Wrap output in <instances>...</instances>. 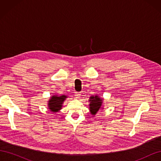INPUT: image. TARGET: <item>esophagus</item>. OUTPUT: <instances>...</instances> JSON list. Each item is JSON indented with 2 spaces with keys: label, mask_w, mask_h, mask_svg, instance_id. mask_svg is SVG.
Listing matches in <instances>:
<instances>
[{
  "label": "esophagus",
  "mask_w": 161,
  "mask_h": 161,
  "mask_svg": "<svg viewBox=\"0 0 161 161\" xmlns=\"http://www.w3.org/2000/svg\"><path fill=\"white\" fill-rule=\"evenodd\" d=\"M80 95H81V94H80V92H76L75 94V96L76 99H79L80 97Z\"/></svg>",
  "instance_id": "34e87169"
}]
</instances>
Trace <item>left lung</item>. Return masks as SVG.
Masks as SVG:
<instances>
[{
    "instance_id": "left-lung-1",
    "label": "left lung",
    "mask_w": 161,
    "mask_h": 161,
    "mask_svg": "<svg viewBox=\"0 0 161 161\" xmlns=\"http://www.w3.org/2000/svg\"><path fill=\"white\" fill-rule=\"evenodd\" d=\"M89 109L91 114L95 116L101 108H102V104H103V99H101L98 95L91 96L89 99Z\"/></svg>"
}]
</instances>
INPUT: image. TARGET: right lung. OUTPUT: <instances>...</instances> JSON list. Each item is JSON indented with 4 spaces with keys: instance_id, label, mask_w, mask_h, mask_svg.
Here are the masks:
<instances>
[{
    "instance_id": "1",
    "label": "right lung",
    "mask_w": 161,
    "mask_h": 161,
    "mask_svg": "<svg viewBox=\"0 0 161 161\" xmlns=\"http://www.w3.org/2000/svg\"><path fill=\"white\" fill-rule=\"evenodd\" d=\"M67 98L66 95L58 96V95H53L51 97L50 99L48 101L47 105L50 110L52 112H58L59 111L62 107L63 102Z\"/></svg>"
}]
</instances>
